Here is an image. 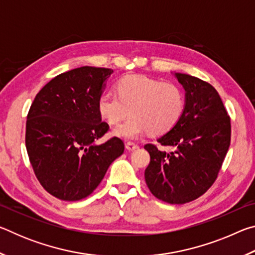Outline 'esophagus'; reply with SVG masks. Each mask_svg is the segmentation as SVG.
<instances>
[{"label": "esophagus", "mask_w": 255, "mask_h": 255, "mask_svg": "<svg viewBox=\"0 0 255 255\" xmlns=\"http://www.w3.org/2000/svg\"><path fill=\"white\" fill-rule=\"evenodd\" d=\"M126 148L128 150H135L138 148V145L135 143H131V141H127L126 143Z\"/></svg>", "instance_id": "esophagus-1"}]
</instances>
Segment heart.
<instances>
[{"label":"heart","mask_w":255,"mask_h":255,"mask_svg":"<svg viewBox=\"0 0 255 255\" xmlns=\"http://www.w3.org/2000/svg\"><path fill=\"white\" fill-rule=\"evenodd\" d=\"M117 94L103 92L98 110L109 125H117L116 136L135 139L145 132L162 135L173 128L184 110V94L178 85L146 75H127L116 84Z\"/></svg>","instance_id":"obj_1"}]
</instances>
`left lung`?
Wrapping results in <instances>:
<instances>
[{
    "label": "left lung",
    "mask_w": 255,
    "mask_h": 255,
    "mask_svg": "<svg viewBox=\"0 0 255 255\" xmlns=\"http://www.w3.org/2000/svg\"><path fill=\"white\" fill-rule=\"evenodd\" d=\"M174 76L184 89V110L178 124L157 139L174 150L144 146L150 156L145 181L157 199L182 205L215 182L231 144V119L213 85L182 73Z\"/></svg>",
    "instance_id": "1"
}]
</instances>
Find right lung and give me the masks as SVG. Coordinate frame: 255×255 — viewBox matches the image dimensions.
<instances>
[{
	"label": "right lung",
	"mask_w": 255,
	"mask_h": 255,
	"mask_svg": "<svg viewBox=\"0 0 255 255\" xmlns=\"http://www.w3.org/2000/svg\"><path fill=\"white\" fill-rule=\"evenodd\" d=\"M114 71L82 66L54 77L30 107L25 147L34 174L50 195L65 201L86 198L124 153L118 137L96 144L109 129L99 97Z\"/></svg>",
	"instance_id": "1"
}]
</instances>
